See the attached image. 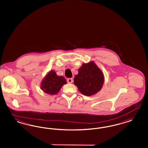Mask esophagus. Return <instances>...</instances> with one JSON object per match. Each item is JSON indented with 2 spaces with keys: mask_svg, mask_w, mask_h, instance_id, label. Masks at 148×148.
Masks as SVG:
<instances>
[{
  "mask_svg": "<svg viewBox=\"0 0 148 148\" xmlns=\"http://www.w3.org/2000/svg\"><path fill=\"white\" fill-rule=\"evenodd\" d=\"M67 81L68 83H72L73 82V79L72 78H68Z\"/></svg>",
  "mask_w": 148,
  "mask_h": 148,
  "instance_id": "esophagus-1",
  "label": "esophagus"
}]
</instances>
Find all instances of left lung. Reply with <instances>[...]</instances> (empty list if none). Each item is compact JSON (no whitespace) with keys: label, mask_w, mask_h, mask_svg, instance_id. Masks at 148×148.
Instances as JSON below:
<instances>
[{"label":"left lung","mask_w":148,"mask_h":148,"mask_svg":"<svg viewBox=\"0 0 148 148\" xmlns=\"http://www.w3.org/2000/svg\"><path fill=\"white\" fill-rule=\"evenodd\" d=\"M104 81L103 72L93 61L83 64L74 78L75 85L81 93L86 96H91L98 92Z\"/></svg>","instance_id":"left-lung-1"}]
</instances>
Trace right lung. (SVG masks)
<instances>
[{"instance_id": "add662e5", "label": "right lung", "mask_w": 148, "mask_h": 148, "mask_svg": "<svg viewBox=\"0 0 148 148\" xmlns=\"http://www.w3.org/2000/svg\"><path fill=\"white\" fill-rule=\"evenodd\" d=\"M66 83V79L64 77L58 76L55 71H50L42 81L40 87L45 93L54 95Z\"/></svg>"}]
</instances>
